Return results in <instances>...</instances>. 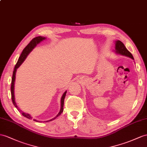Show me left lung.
<instances>
[{"instance_id": "left-lung-1", "label": "left lung", "mask_w": 147, "mask_h": 147, "mask_svg": "<svg viewBox=\"0 0 147 147\" xmlns=\"http://www.w3.org/2000/svg\"><path fill=\"white\" fill-rule=\"evenodd\" d=\"M115 53L120 55L122 56H125L127 57H129L132 59H134V57L132 55H131V53L127 50L125 45L120 40H117L115 41Z\"/></svg>"}]
</instances>
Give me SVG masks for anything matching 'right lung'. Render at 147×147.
I'll list each match as a JSON object with an SVG mask.
<instances>
[{"instance_id":"1","label":"right lung","mask_w":147,"mask_h":147,"mask_svg":"<svg viewBox=\"0 0 147 147\" xmlns=\"http://www.w3.org/2000/svg\"><path fill=\"white\" fill-rule=\"evenodd\" d=\"M45 39H46V38L44 37V36H37V37L34 38H33L30 41V42L28 44L27 46L24 49L23 51L22 52V53H21V55L20 56V57H19V58H18V61H17V64L16 65V66H15L14 69H13V75H12V82H11V87H10L11 96H12V102H13V105L15 106V107H16L18 111H19L20 112H21L22 114L23 115L24 117H27L28 119H32V116L30 115L29 114H27V113H25L23 111H22L20 109L18 108V107L17 106V103L16 102V100H15L14 84H15V81H16V71H17V68H18V67H20V66L25 61V59H26V58L27 57V56L30 54V53L33 50V49H34L36 47V46L38 44H39L40 42H41V41H42L45 40ZM66 92L67 91H66L65 92L63 93V94L61 98V109H60V111H59L58 114H57V115H56L55 117L53 118V119H51L50 120H47V121H45V122H49V121H51V120H53L54 119H55L56 117H58L63 112V106H64V100H65V97L66 94ZM33 120H34V121H36V122H38V120H36L35 119H33Z\"/></svg>"}]
</instances>
